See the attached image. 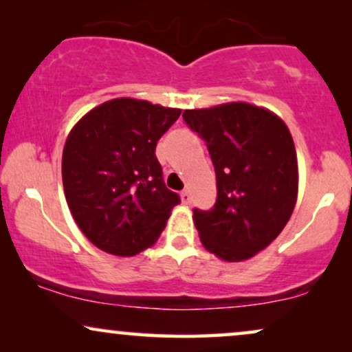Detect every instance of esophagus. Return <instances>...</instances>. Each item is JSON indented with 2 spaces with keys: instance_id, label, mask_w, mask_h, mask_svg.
I'll use <instances>...</instances> for the list:
<instances>
[{
  "instance_id": "esophagus-1",
  "label": "esophagus",
  "mask_w": 352,
  "mask_h": 352,
  "mask_svg": "<svg viewBox=\"0 0 352 352\" xmlns=\"http://www.w3.org/2000/svg\"><path fill=\"white\" fill-rule=\"evenodd\" d=\"M181 199H182V204L189 205V204H190V194H189V190H187V189L182 190V192H181Z\"/></svg>"
}]
</instances>
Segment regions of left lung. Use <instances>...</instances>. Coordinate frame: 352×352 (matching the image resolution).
<instances>
[{
    "mask_svg": "<svg viewBox=\"0 0 352 352\" xmlns=\"http://www.w3.org/2000/svg\"><path fill=\"white\" fill-rule=\"evenodd\" d=\"M182 120L207 145L217 202L194 208L204 248L228 262L254 257L291 218L298 197V158L285 122L268 109L226 103L186 109Z\"/></svg>",
    "mask_w": 352,
    "mask_h": 352,
    "instance_id": "obj_1",
    "label": "left lung"
}]
</instances>
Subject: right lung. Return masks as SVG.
Masks as SVG:
<instances>
[{
	"label": "right lung",
	"instance_id": "right-lung-1",
	"mask_svg": "<svg viewBox=\"0 0 352 352\" xmlns=\"http://www.w3.org/2000/svg\"><path fill=\"white\" fill-rule=\"evenodd\" d=\"M181 109L116 98L89 111L63 150V186L87 239L131 257L162 234L179 195L163 181L155 148Z\"/></svg>",
	"mask_w": 352,
	"mask_h": 352
}]
</instances>
